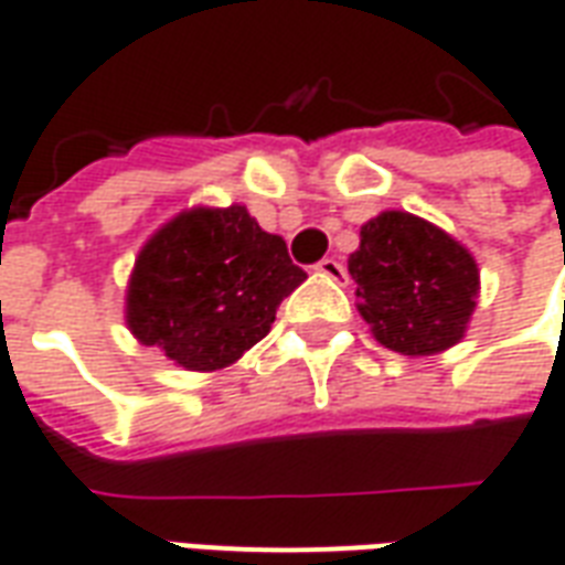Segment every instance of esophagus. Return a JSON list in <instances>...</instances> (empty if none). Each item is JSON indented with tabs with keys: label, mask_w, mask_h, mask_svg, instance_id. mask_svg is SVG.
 Masks as SVG:
<instances>
[{
	"label": "esophagus",
	"mask_w": 565,
	"mask_h": 565,
	"mask_svg": "<svg viewBox=\"0 0 565 565\" xmlns=\"http://www.w3.org/2000/svg\"><path fill=\"white\" fill-rule=\"evenodd\" d=\"M316 274L326 276L331 282H343L347 279V270H343V264L338 258H322V262L316 264Z\"/></svg>",
	"instance_id": "obj_1"
}]
</instances>
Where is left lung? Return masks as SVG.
I'll return each instance as SVG.
<instances>
[{"label":"left lung","instance_id":"left-lung-1","mask_svg":"<svg viewBox=\"0 0 565 565\" xmlns=\"http://www.w3.org/2000/svg\"><path fill=\"white\" fill-rule=\"evenodd\" d=\"M350 255L359 313L402 355H435L462 340L481 289L478 264L450 234L411 212H380Z\"/></svg>","mask_w":565,"mask_h":565}]
</instances>
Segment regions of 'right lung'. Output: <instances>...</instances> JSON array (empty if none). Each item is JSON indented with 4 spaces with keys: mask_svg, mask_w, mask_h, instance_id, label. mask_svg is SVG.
Here are the masks:
<instances>
[{
    "mask_svg": "<svg viewBox=\"0 0 565 565\" xmlns=\"http://www.w3.org/2000/svg\"><path fill=\"white\" fill-rule=\"evenodd\" d=\"M307 274L246 206L179 212L148 239L127 286V328L185 371H218L270 331Z\"/></svg>",
    "mask_w": 565,
    "mask_h": 565,
    "instance_id": "obj_1",
    "label": "right lung"
}]
</instances>
